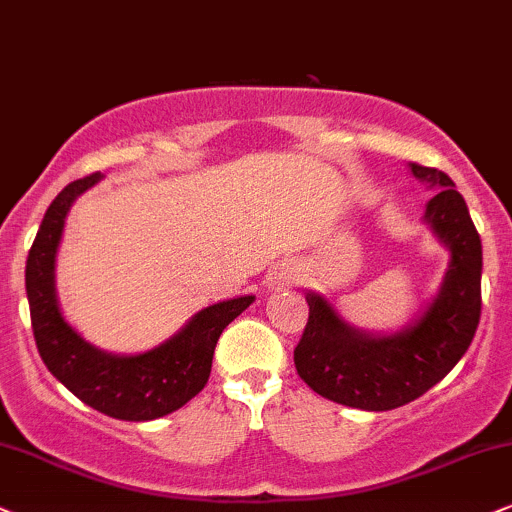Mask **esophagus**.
<instances>
[{
    "instance_id": "obj_1",
    "label": "esophagus",
    "mask_w": 512,
    "mask_h": 512,
    "mask_svg": "<svg viewBox=\"0 0 512 512\" xmlns=\"http://www.w3.org/2000/svg\"><path fill=\"white\" fill-rule=\"evenodd\" d=\"M297 281V274L293 269H281V271H274V286H293Z\"/></svg>"
}]
</instances>
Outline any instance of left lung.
<instances>
[{
    "instance_id": "left-lung-1",
    "label": "left lung",
    "mask_w": 512,
    "mask_h": 512,
    "mask_svg": "<svg viewBox=\"0 0 512 512\" xmlns=\"http://www.w3.org/2000/svg\"><path fill=\"white\" fill-rule=\"evenodd\" d=\"M435 196L423 222L449 264L437 293L397 331L352 326L326 295L307 290L309 321L295 347L297 375L321 397L361 411H392L418 399L454 368L482 309V241L456 184L435 167L409 163Z\"/></svg>"
}]
</instances>
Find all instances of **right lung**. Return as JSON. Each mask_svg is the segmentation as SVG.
I'll return each instance as SVG.
<instances>
[{
  "mask_svg": "<svg viewBox=\"0 0 512 512\" xmlns=\"http://www.w3.org/2000/svg\"><path fill=\"white\" fill-rule=\"evenodd\" d=\"M101 179V174H89L73 181L44 212L25 264L32 333L44 366L77 399L111 418L144 423L181 409L208 385L219 335L255 302V295L208 304L146 352L115 354L92 345L58 302L56 257L70 208Z\"/></svg>",
  "mask_w": 512,
  "mask_h": 512,
  "instance_id": "right-lung-1",
  "label": "right lung"
}]
</instances>
